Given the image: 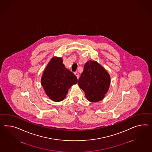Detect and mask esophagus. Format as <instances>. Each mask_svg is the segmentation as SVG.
<instances>
[{"label":"esophagus","instance_id":"34e87169","mask_svg":"<svg viewBox=\"0 0 152 152\" xmlns=\"http://www.w3.org/2000/svg\"><path fill=\"white\" fill-rule=\"evenodd\" d=\"M75 75L77 77V79H78L79 78V74L78 73H77V72H75L74 73Z\"/></svg>","mask_w":152,"mask_h":152}]
</instances>
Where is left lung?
Returning a JSON list of instances; mask_svg holds the SVG:
<instances>
[{"label": "left lung", "instance_id": "8db88e82", "mask_svg": "<svg viewBox=\"0 0 152 152\" xmlns=\"http://www.w3.org/2000/svg\"><path fill=\"white\" fill-rule=\"evenodd\" d=\"M110 85V76L103 67L96 61L86 63L83 71L78 80V86L91 102L103 100Z\"/></svg>", "mask_w": 152, "mask_h": 152}]
</instances>
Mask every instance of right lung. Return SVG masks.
<instances>
[{
  "mask_svg": "<svg viewBox=\"0 0 152 152\" xmlns=\"http://www.w3.org/2000/svg\"><path fill=\"white\" fill-rule=\"evenodd\" d=\"M41 82L46 95L58 102L65 98L69 89L77 83V79L65 67L62 58L54 56L45 68Z\"/></svg>",
  "mask_w": 152,
  "mask_h": 152,
  "instance_id": "add662e5",
  "label": "right lung"
}]
</instances>
